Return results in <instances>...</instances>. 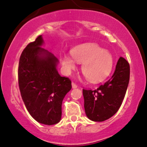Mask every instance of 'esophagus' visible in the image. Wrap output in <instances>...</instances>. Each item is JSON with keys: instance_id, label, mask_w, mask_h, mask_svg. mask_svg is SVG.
<instances>
[{"instance_id": "obj_1", "label": "esophagus", "mask_w": 147, "mask_h": 147, "mask_svg": "<svg viewBox=\"0 0 147 147\" xmlns=\"http://www.w3.org/2000/svg\"><path fill=\"white\" fill-rule=\"evenodd\" d=\"M71 86H72V88H74V89H75V88H77V87H78V86H77L76 84H75L74 83H71Z\"/></svg>"}]
</instances>
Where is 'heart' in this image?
Wrapping results in <instances>:
<instances>
[{
  "label": "heart",
  "mask_w": 147,
  "mask_h": 147,
  "mask_svg": "<svg viewBox=\"0 0 147 147\" xmlns=\"http://www.w3.org/2000/svg\"><path fill=\"white\" fill-rule=\"evenodd\" d=\"M71 55H64L60 61L64 71L69 74L76 68V62L82 64L81 71L91 83H98L107 78L113 66V57L108 50L95 43L86 42L74 47Z\"/></svg>",
  "instance_id": "heart-1"
}]
</instances>
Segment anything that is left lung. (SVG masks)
Returning a JSON list of instances; mask_svg holds the SVG:
<instances>
[{"mask_svg": "<svg viewBox=\"0 0 147 147\" xmlns=\"http://www.w3.org/2000/svg\"><path fill=\"white\" fill-rule=\"evenodd\" d=\"M130 80V66L120 57L113 76L95 90H83L87 117L102 122L113 116L122 105Z\"/></svg>", "mask_w": 147, "mask_h": 147, "instance_id": "8db88e82", "label": "left lung"}]
</instances>
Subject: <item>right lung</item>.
<instances>
[{
	"instance_id": "1",
	"label": "right lung",
	"mask_w": 147,
	"mask_h": 147,
	"mask_svg": "<svg viewBox=\"0 0 147 147\" xmlns=\"http://www.w3.org/2000/svg\"><path fill=\"white\" fill-rule=\"evenodd\" d=\"M42 36L23 50L18 68L22 98L31 116L40 123L51 125L60 121L61 105L71 89V82L57 71L59 61L42 48Z\"/></svg>"
}]
</instances>
